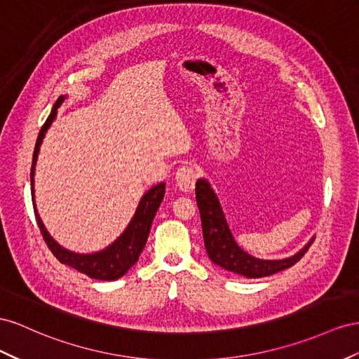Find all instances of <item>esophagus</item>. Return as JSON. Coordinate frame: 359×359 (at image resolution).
Returning <instances> with one entry per match:
<instances>
[{
    "label": "esophagus",
    "mask_w": 359,
    "mask_h": 359,
    "mask_svg": "<svg viewBox=\"0 0 359 359\" xmlns=\"http://www.w3.org/2000/svg\"><path fill=\"white\" fill-rule=\"evenodd\" d=\"M175 180H177L180 190L191 191L193 187H195L196 180H198V172L195 168L190 166V164H184V166H181L177 170Z\"/></svg>",
    "instance_id": "obj_1"
}]
</instances>
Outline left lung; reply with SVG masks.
Returning a JSON list of instances; mask_svg holds the SVG:
<instances>
[{"instance_id": "left-lung-1", "label": "left lung", "mask_w": 359, "mask_h": 359, "mask_svg": "<svg viewBox=\"0 0 359 359\" xmlns=\"http://www.w3.org/2000/svg\"><path fill=\"white\" fill-rule=\"evenodd\" d=\"M196 202L201 212L202 234L207 254L212 263L229 270V272L246 278L270 276L294 266L313 243L311 240L296 255L285 259H259L250 257L245 250H241L232 238L219 199L205 180H198L196 182Z\"/></svg>"}]
</instances>
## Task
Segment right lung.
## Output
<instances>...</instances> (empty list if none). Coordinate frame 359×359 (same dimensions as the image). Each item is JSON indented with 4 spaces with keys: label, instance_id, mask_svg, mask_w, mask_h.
<instances>
[{
    "label": "right lung",
    "instance_id": "1",
    "mask_svg": "<svg viewBox=\"0 0 359 359\" xmlns=\"http://www.w3.org/2000/svg\"><path fill=\"white\" fill-rule=\"evenodd\" d=\"M62 102H63V96H60V98L55 101L54 107L51 110V114L48 116V119L42 125L41 131H39L34 152H33L32 186H33L34 164L37 160L39 148H41L43 135H45L46 130L50 128V125L57 114V109L60 107ZM164 190H166V184L164 182H160V184H157V186H154L151 190H148L147 195L142 198L139 207H137V211H135L133 220L130 222V225L127 229H125L123 234L107 249L96 252V254H90V255L74 254V252L66 250L60 245H57L55 241L51 238V236L46 232L42 220H41V217H39L36 210H34V216H36L37 226H39V229H41V234L43 237V241L46 243L48 249L53 252V255L59 259L62 264L71 266L72 269L79 270V272L90 276L93 279L113 280V279H118L127 273L130 267L133 264H135V261L139 259V255L142 254L144 245H147L152 220H154V217H156V212L164 198ZM32 195H33V187H32Z\"/></svg>",
    "mask_w": 359,
    "mask_h": 359
}]
</instances>
